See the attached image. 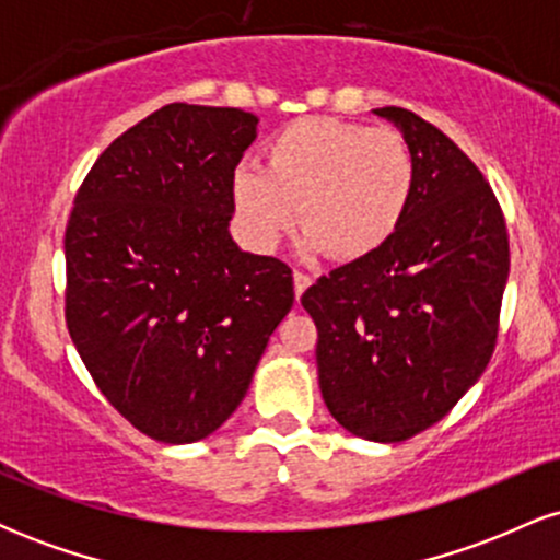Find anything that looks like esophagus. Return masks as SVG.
<instances>
[{"label": "esophagus", "mask_w": 560, "mask_h": 560, "mask_svg": "<svg viewBox=\"0 0 560 560\" xmlns=\"http://www.w3.org/2000/svg\"><path fill=\"white\" fill-rule=\"evenodd\" d=\"M313 284V279L307 273H302V271H294V298H302V292H305L307 287Z\"/></svg>", "instance_id": "1"}]
</instances>
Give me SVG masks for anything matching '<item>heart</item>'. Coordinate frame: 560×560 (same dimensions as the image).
<instances>
[{
	"mask_svg": "<svg viewBox=\"0 0 560 560\" xmlns=\"http://www.w3.org/2000/svg\"><path fill=\"white\" fill-rule=\"evenodd\" d=\"M262 155L266 168L240 165L231 176L236 221L262 253L300 221L305 255L365 258L395 236L410 208L413 158L392 128L300 118L279 128Z\"/></svg>",
	"mask_w": 560,
	"mask_h": 560,
	"instance_id": "1",
	"label": "heart"
}]
</instances>
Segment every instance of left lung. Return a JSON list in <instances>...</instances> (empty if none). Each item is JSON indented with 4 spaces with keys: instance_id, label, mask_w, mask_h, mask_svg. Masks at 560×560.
Wrapping results in <instances>:
<instances>
[{
    "instance_id": "8db88e82",
    "label": "left lung",
    "mask_w": 560,
    "mask_h": 560,
    "mask_svg": "<svg viewBox=\"0 0 560 560\" xmlns=\"http://www.w3.org/2000/svg\"><path fill=\"white\" fill-rule=\"evenodd\" d=\"M400 128L416 184L395 236L302 294L318 329V387L339 427L402 442L485 374L508 266L505 218L481 171L440 128L378 107Z\"/></svg>"
}]
</instances>
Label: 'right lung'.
I'll use <instances>...</instances> for the list:
<instances>
[{
    "instance_id": "obj_1",
    "label": "right lung",
    "mask_w": 560,
    "mask_h": 560,
    "mask_svg": "<svg viewBox=\"0 0 560 560\" xmlns=\"http://www.w3.org/2000/svg\"><path fill=\"white\" fill-rule=\"evenodd\" d=\"M240 107H160L96 158L66 229V320L102 395L165 445L240 408L294 302L287 262L231 240Z\"/></svg>"
}]
</instances>
